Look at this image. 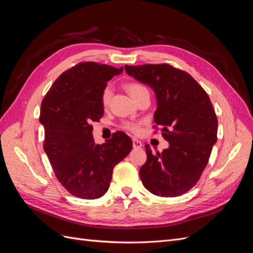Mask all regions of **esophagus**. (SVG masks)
Instances as JSON below:
<instances>
[{"label": "esophagus", "mask_w": 253, "mask_h": 253, "mask_svg": "<svg viewBox=\"0 0 253 253\" xmlns=\"http://www.w3.org/2000/svg\"><path fill=\"white\" fill-rule=\"evenodd\" d=\"M133 148L134 149H140V148H142V142L140 140H138V139L134 138L133 139Z\"/></svg>", "instance_id": "esophagus-1"}]
</instances>
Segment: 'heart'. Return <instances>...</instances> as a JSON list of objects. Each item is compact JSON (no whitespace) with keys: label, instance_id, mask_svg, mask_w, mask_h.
<instances>
[{"label":"heart","instance_id":"heart-1","mask_svg":"<svg viewBox=\"0 0 253 253\" xmlns=\"http://www.w3.org/2000/svg\"><path fill=\"white\" fill-rule=\"evenodd\" d=\"M127 93L131 95L135 100H137L143 93L145 91H149L148 88L145 87L143 84L138 83V82H128L125 85ZM111 96H112V88L110 85H106L103 87L101 95H100V101L103 108H106L110 104L111 100ZM120 127L125 131H127L129 133L133 134H140L141 132V122H136V121H124L121 124Z\"/></svg>","mask_w":253,"mask_h":253}]
</instances>
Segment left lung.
Masks as SVG:
<instances>
[{
    "mask_svg": "<svg viewBox=\"0 0 253 253\" xmlns=\"http://www.w3.org/2000/svg\"><path fill=\"white\" fill-rule=\"evenodd\" d=\"M125 68L155 90L153 127H160L170 143L162 153H153L145 144L148 158L139 171L143 186L158 196L185 194L200 180L217 140V118L210 98L192 76L168 63Z\"/></svg>",
    "mask_w": 253,
    "mask_h": 253,
    "instance_id": "obj_1",
    "label": "left lung"
}]
</instances>
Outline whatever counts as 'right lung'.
Listing matches in <instances>:
<instances>
[{
	"label": "right lung",
	"mask_w": 253,
	"mask_h": 253,
	"mask_svg": "<svg viewBox=\"0 0 253 253\" xmlns=\"http://www.w3.org/2000/svg\"><path fill=\"white\" fill-rule=\"evenodd\" d=\"M121 72L122 67L80 62L61 74L42 100L44 151L61 185L76 197H101L110 188L115 166L132 150L124 132L102 144H95L91 136V122L104 112L101 91Z\"/></svg>",
	"instance_id": "right-lung-1"
}]
</instances>
